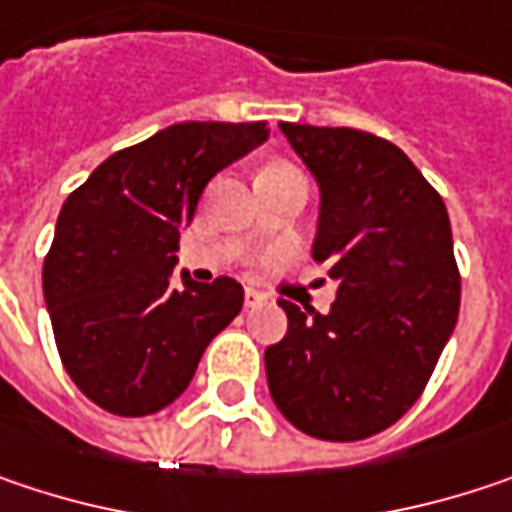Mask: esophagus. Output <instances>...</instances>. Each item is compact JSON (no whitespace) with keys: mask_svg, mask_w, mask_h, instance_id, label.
<instances>
[{"mask_svg":"<svg viewBox=\"0 0 512 512\" xmlns=\"http://www.w3.org/2000/svg\"><path fill=\"white\" fill-rule=\"evenodd\" d=\"M257 304H263V293H257L255 287H249L246 290V307H257Z\"/></svg>","mask_w":512,"mask_h":512,"instance_id":"esophagus-1","label":"esophagus"}]
</instances>
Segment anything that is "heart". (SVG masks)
<instances>
[{
  "mask_svg": "<svg viewBox=\"0 0 512 512\" xmlns=\"http://www.w3.org/2000/svg\"><path fill=\"white\" fill-rule=\"evenodd\" d=\"M269 169H293V166H287V163H272Z\"/></svg>",
  "mask_w": 512,
  "mask_h": 512,
  "instance_id": "obj_1",
  "label": "heart"
}]
</instances>
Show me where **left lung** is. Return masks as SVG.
<instances>
[{"instance_id":"obj_1","label":"left lung","mask_w":512,"mask_h":512,"mask_svg":"<svg viewBox=\"0 0 512 512\" xmlns=\"http://www.w3.org/2000/svg\"><path fill=\"white\" fill-rule=\"evenodd\" d=\"M322 190L313 257L337 281L331 313L281 299L287 337L266 349L278 410L316 440L395 425L425 393L457 325L460 269L442 196L384 137L281 122Z\"/></svg>"}]
</instances>
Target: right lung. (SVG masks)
<instances>
[{"label": "right lung", "mask_w": 512, "mask_h": 512, "mask_svg": "<svg viewBox=\"0 0 512 512\" xmlns=\"http://www.w3.org/2000/svg\"><path fill=\"white\" fill-rule=\"evenodd\" d=\"M266 122H178L119 149L64 202L43 296L72 384L114 416H149L196 375L240 313L234 278L172 284L181 228L208 181L266 140Z\"/></svg>", "instance_id": "add662e5"}]
</instances>
